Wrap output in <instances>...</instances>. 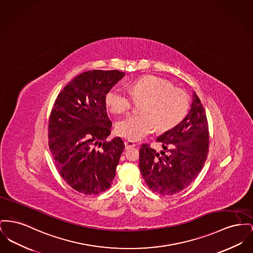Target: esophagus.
<instances>
[{
  "instance_id": "obj_1",
  "label": "esophagus",
  "mask_w": 253,
  "mask_h": 253,
  "mask_svg": "<svg viewBox=\"0 0 253 253\" xmlns=\"http://www.w3.org/2000/svg\"><path fill=\"white\" fill-rule=\"evenodd\" d=\"M124 144H125L126 149L132 148V147L135 146V143H134V141H132V140H125Z\"/></svg>"
}]
</instances>
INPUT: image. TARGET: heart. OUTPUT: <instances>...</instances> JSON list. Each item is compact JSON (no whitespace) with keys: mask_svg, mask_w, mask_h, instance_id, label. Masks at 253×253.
<instances>
[{"mask_svg":"<svg viewBox=\"0 0 253 253\" xmlns=\"http://www.w3.org/2000/svg\"><path fill=\"white\" fill-rule=\"evenodd\" d=\"M134 99H143L139 105L141 113L134 114L117 123L119 135L130 140H139L151 134L156 128L165 132L185 117L189 98L181 89L163 77L146 75L131 84L130 92L123 88L115 87L106 95V104L115 114H124L134 104Z\"/></svg>","mask_w":253,"mask_h":253,"instance_id":"1","label":"heart"}]
</instances>
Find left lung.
<instances>
[{"label": "left lung", "instance_id": "1", "mask_svg": "<svg viewBox=\"0 0 253 253\" xmlns=\"http://www.w3.org/2000/svg\"><path fill=\"white\" fill-rule=\"evenodd\" d=\"M164 150L149 144L139 149V169L149 188L161 195H174L187 187L208 158L209 132L206 111L194 91L187 116L157 138Z\"/></svg>", "mask_w": 253, "mask_h": 253}]
</instances>
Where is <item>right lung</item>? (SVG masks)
Masks as SVG:
<instances>
[{
  "instance_id": "1",
  "label": "right lung",
  "mask_w": 253,
  "mask_h": 253,
  "mask_svg": "<svg viewBox=\"0 0 253 253\" xmlns=\"http://www.w3.org/2000/svg\"><path fill=\"white\" fill-rule=\"evenodd\" d=\"M125 74L93 70L61 90L48 121V146L61 177L76 191L96 195L111 187L125 148L111 134L106 94Z\"/></svg>"
}]
</instances>
